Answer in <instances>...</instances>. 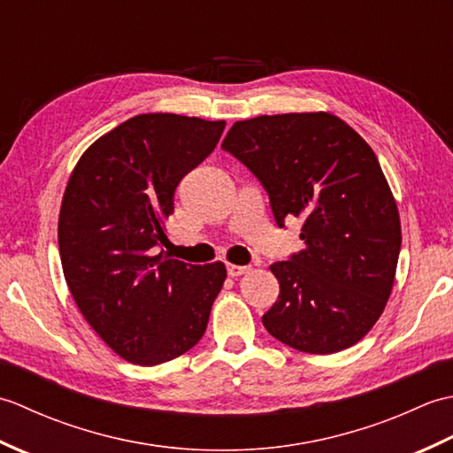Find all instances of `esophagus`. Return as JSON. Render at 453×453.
Listing matches in <instances>:
<instances>
[{"instance_id": "obj_1", "label": "esophagus", "mask_w": 453, "mask_h": 453, "mask_svg": "<svg viewBox=\"0 0 453 453\" xmlns=\"http://www.w3.org/2000/svg\"><path fill=\"white\" fill-rule=\"evenodd\" d=\"M251 271V266H239V265H227V274L229 276H242Z\"/></svg>"}]
</instances>
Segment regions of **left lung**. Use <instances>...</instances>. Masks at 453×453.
I'll list each match as a JSON object with an SVG mask.
<instances>
[{"mask_svg":"<svg viewBox=\"0 0 453 453\" xmlns=\"http://www.w3.org/2000/svg\"><path fill=\"white\" fill-rule=\"evenodd\" d=\"M221 148L261 180L278 226L303 221V251L271 265L280 294L265 329L310 354L358 342L386 310L401 249L399 210L372 148L329 112L239 120Z\"/></svg>","mask_w":453,"mask_h":453,"instance_id":"8db88e82","label":"left lung"}]
</instances>
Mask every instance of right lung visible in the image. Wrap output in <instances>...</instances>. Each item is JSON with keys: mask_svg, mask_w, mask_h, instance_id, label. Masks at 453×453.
<instances>
[{"mask_svg": "<svg viewBox=\"0 0 453 453\" xmlns=\"http://www.w3.org/2000/svg\"><path fill=\"white\" fill-rule=\"evenodd\" d=\"M224 128V120L138 114L91 143L67 180L58 219L67 288L93 331L132 364L190 350L224 286V263L188 265L159 251L177 185Z\"/></svg>", "mask_w": 453, "mask_h": 453, "instance_id": "1", "label": "right lung"}]
</instances>
